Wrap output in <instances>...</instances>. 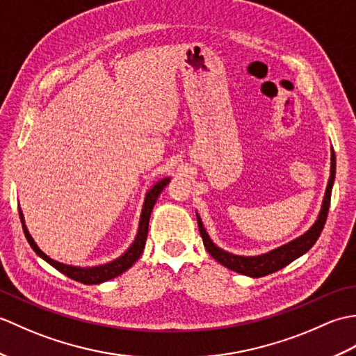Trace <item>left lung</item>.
<instances>
[{
	"mask_svg": "<svg viewBox=\"0 0 356 356\" xmlns=\"http://www.w3.org/2000/svg\"><path fill=\"white\" fill-rule=\"evenodd\" d=\"M334 180H335V151H334V148H332L330 176H329L326 193H324L320 214H318V217H316L315 223L303 234V236H300L295 240L289 241V243L272 249V251H269L266 254H261V255L231 254L228 251H225V249L218 248L214 241L209 238L205 226H203V223H202L200 216L195 213V216H197V225H199L200 236L203 238V245H205L207 251L209 252V255L213 257L214 260L223 264L225 268H228L234 272H238V274H241V275L259 278V277L272 274V272H277L282 268L287 266V264L292 263L293 260H297L298 257L306 254L309 249L315 245V241L318 240L320 234L324 228V223H326V218H327V211H329V205H330V194H332V186H334Z\"/></svg>",
	"mask_w": 356,
	"mask_h": 356,
	"instance_id": "obj_1",
	"label": "left lung"
}]
</instances>
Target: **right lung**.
<instances>
[{
	"label": "right lung",
	"instance_id": "1",
	"mask_svg": "<svg viewBox=\"0 0 356 356\" xmlns=\"http://www.w3.org/2000/svg\"><path fill=\"white\" fill-rule=\"evenodd\" d=\"M170 180H171L170 177H165L162 180H159V182H156L153 186H151V190H148V193L145 194V200H143L142 213H140V218H139L138 234H136L131 246L128 248L122 255L118 257V259L105 263V264H99V266H90V268L72 266V264H64L61 261H56V260L50 259L47 254H44L41 251L40 246H38L36 241L33 240V237L30 236V232L27 229V225L24 222V214H22V211L18 205L19 218H21V223H22V231H24L29 245L32 246L33 251L38 255H40L42 260H45L49 264H51L53 268L61 272V274L67 275L72 280H76V282L84 283V284H99V283H104V282H108V280L120 275L127 269H130L133 264L136 263V260L139 259L140 254L143 252V248H145V241H147V236H148V223H149L151 211H153L157 197L161 195L163 188L168 185Z\"/></svg>",
	"mask_w": 356,
	"mask_h": 356
}]
</instances>
